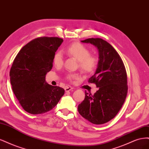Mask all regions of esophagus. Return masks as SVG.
Returning a JSON list of instances; mask_svg holds the SVG:
<instances>
[{
    "instance_id": "1",
    "label": "esophagus",
    "mask_w": 149,
    "mask_h": 149,
    "mask_svg": "<svg viewBox=\"0 0 149 149\" xmlns=\"http://www.w3.org/2000/svg\"><path fill=\"white\" fill-rule=\"evenodd\" d=\"M72 89H73L72 88V87H65V91L66 92H69V91L72 90Z\"/></svg>"
}]
</instances>
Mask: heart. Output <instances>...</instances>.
I'll use <instances>...</instances> for the list:
<instances>
[{"label": "heart", "instance_id": "b5f03b06", "mask_svg": "<svg viewBox=\"0 0 149 149\" xmlns=\"http://www.w3.org/2000/svg\"><path fill=\"white\" fill-rule=\"evenodd\" d=\"M65 52L69 56L73 57L79 62V68L84 73H92L98 65V60L96 56L90 55L91 52L88 47L80 42H74L67 47ZM63 56L61 51H57L54 54L52 59L54 65L59 68L63 64ZM78 75L74 74H68L66 78L69 80L77 79Z\"/></svg>", "mask_w": 149, "mask_h": 149}]
</instances>
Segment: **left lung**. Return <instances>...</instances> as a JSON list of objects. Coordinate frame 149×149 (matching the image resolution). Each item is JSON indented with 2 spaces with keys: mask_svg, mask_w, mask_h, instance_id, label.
Listing matches in <instances>:
<instances>
[{
  "mask_svg": "<svg viewBox=\"0 0 149 149\" xmlns=\"http://www.w3.org/2000/svg\"><path fill=\"white\" fill-rule=\"evenodd\" d=\"M97 47L99 60L95 74L88 82L98 90L93 95L85 92V99L78 106L81 116L94 124H104L116 116L127 93V74L122 59L114 47L101 38L81 41Z\"/></svg>",
  "mask_w": 149,
  "mask_h": 149,
  "instance_id": "1",
  "label": "left lung"
}]
</instances>
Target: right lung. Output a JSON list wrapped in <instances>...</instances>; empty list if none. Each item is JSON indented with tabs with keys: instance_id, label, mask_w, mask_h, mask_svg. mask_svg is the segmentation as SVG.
<instances>
[{
	"instance_id": "1",
	"label": "right lung",
	"mask_w": 149,
	"mask_h": 149,
	"mask_svg": "<svg viewBox=\"0 0 149 149\" xmlns=\"http://www.w3.org/2000/svg\"><path fill=\"white\" fill-rule=\"evenodd\" d=\"M63 40L40 37L24 46L14 59L10 71L13 92L25 111L42 114L54 108L64 94V88L45 81L52 68V59Z\"/></svg>"
}]
</instances>
